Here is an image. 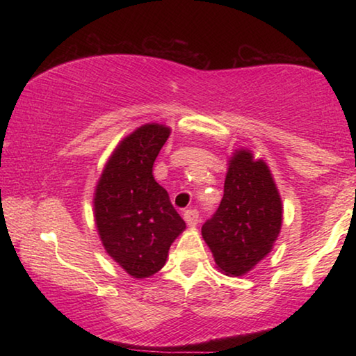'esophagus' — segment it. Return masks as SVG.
I'll return each instance as SVG.
<instances>
[{"mask_svg": "<svg viewBox=\"0 0 356 356\" xmlns=\"http://www.w3.org/2000/svg\"><path fill=\"white\" fill-rule=\"evenodd\" d=\"M184 218H185L186 225H188V226H196L197 221H200V212H197V210H195V209L186 210V212L184 213Z\"/></svg>", "mask_w": 356, "mask_h": 356, "instance_id": "34e87169", "label": "esophagus"}]
</instances>
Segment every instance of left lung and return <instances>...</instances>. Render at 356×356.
<instances>
[{
    "label": "left lung",
    "mask_w": 356,
    "mask_h": 356,
    "mask_svg": "<svg viewBox=\"0 0 356 356\" xmlns=\"http://www.w3.org/2000/svg\"><path fill=\"white\" fill-rule=\"evenodd\" d=\"M281 225V196L267 163L248 149L236 150L220 207L201 231L216 267L227 276L248 273L272 251Z\"/></svg>",
    "instance_id": "obj_1"
}]
</instances>
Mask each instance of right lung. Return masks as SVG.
Listing matches in <instances>:
<instances>
[{"label":"right lung","instance_id":"add662e5","mask_svg":"<svg viewBox=\"0 0 356 356\" xmlns=\"http://www.w3.org/2000/svg\"><path fill=\"white\" fill-rule=\"evenodd\" d=\"M170 127L146 124L125 136L106 161L94 193V216L108 256L136 280L161 270L170 246L185 229L154 161Z\"/></svg>","mask_w":356,"mask_h":356}]
</instances>
